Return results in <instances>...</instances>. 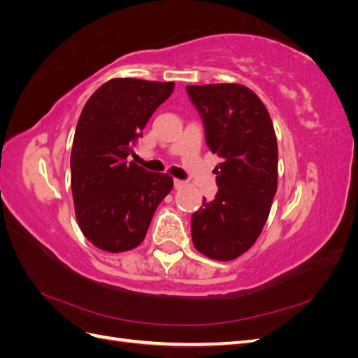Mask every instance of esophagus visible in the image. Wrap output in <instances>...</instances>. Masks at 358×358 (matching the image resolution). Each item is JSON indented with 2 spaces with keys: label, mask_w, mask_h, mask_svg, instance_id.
Listing matches in <instances>:
<instances>
[{
  "label": "esophagus",
  "mask_w": 358,
  "mask_h": 358,
  "mask_svg": "<svg viewBox=\"0 0 358 358\" xmlns=\"http://www.w3.org/2000/svg\"><path fill=\"white\" fill-rule=\"evenodd\" d=\"M183 187H185V182L180 180V179H175V188H176V189H180V188H183Z\"/></svg>",
  "instance_id": "obj_1"
}]
</instances>
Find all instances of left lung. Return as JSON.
<instances>
[{
    "label": "left lung",
    "instance_id": "obj_1",
    "mask_svg": "<svg viewBox=\"0 0 358 358\" xmlns=\"http://www.w3.org/2000/svg\"><path fill=\"white\" fill-rule=\"evenodd\" d=\"M206 143L221 162L218 192L191 216L194 246L203 255L230 262L251 248L268 218L278 188V143L263 101L243 85H188Z\"/></svg>",
    "mask_w": 358,
    "mask_h": 358
}]
</instances>
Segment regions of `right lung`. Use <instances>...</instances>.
I'll list each match as a JSON object with an SVG mask.
<instances>
[{"label":"right lung","mask_w":358,"mask_h":358,"mask_svg":"<svg viewBox=\"0 0 358 358\" xmlns=\"http://www.w3.org/2000/svg\"><path fill=\"white\" fill-rule=\"evenodd\" d=\"M173 88V82L112 79L80 113L70 159L76 220L103 251L124 252L142 243L158 204L173 188L169 175L127 161Z\"/></svg>","instance_id":"right-lung-1"}]
</instances>
